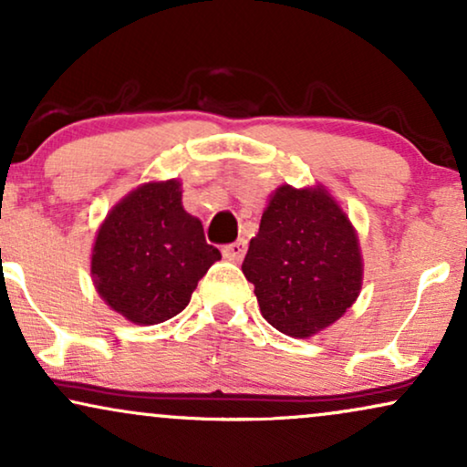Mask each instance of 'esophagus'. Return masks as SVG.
<instances>
[{
	"mask_svg": "<svg viewBox=\"0 0 467 467\" xmlns=\"http://www.w3.org/2000/svg\"><path fill=\"white\" fill-rule=\"evenodd\" d=\"M223 256L228 258V261H241L245 254V241L244 239H237L234 244H228L223 245Z\"/></svg>",
	"mask_w": 467,
	"mask_h": 467,
	"instance_id": "34e87169",
	"label": "esophagus"
}]
</instances>
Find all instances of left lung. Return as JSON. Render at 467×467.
I'll return each mask as SVG.
<instances>
[{"instance_id":"left-lung-1","label":"left lung","mask_w":467,"mask_h":467,"mask_svg":"<svg viewBox=\"0 0 467 467\" xmlns=\"http://www.w3.org/2000/svg\"><path fill=\"white\" fill-rule=\"evenodd\" d=\"M263 317L305 339L337 322L361 289L363 263L350 219L322 187L276 189L244 258Z\"/></svg>"}]
</instances>
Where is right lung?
I'll use <instances>...</instances> for the list:
<instances>
[{
    "label": "right lung",
    "mask_w": 467,
    "mask_h": 467,
    "mask_svg": "<svg viewBox=\"0 0 467 467\" xmlns=\"http://www.w3.org/2000/svg\"><path fill=\"white\" fill-rule=\"evenodd\" d=\"M219 258L200 219L182 209L178 180H165L134 189L109 213L93 245L91 274L112 311L148 326L178 316Z\"/></svg>",
    "instance_id": "1"
}]
</instances>
